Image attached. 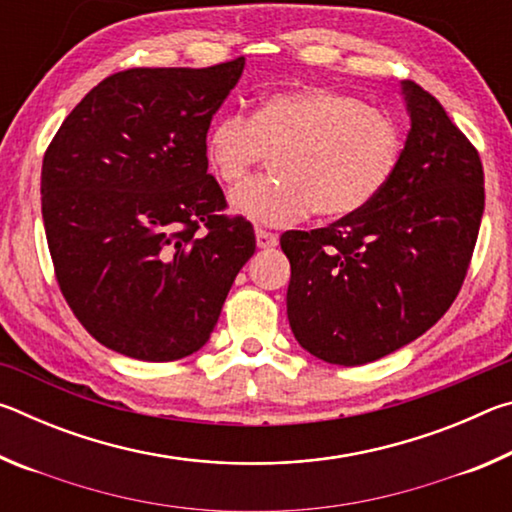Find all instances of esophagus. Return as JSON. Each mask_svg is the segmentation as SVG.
Here are the masks:
<instances>
[{
    "instance_id": "34e87169",
    "label": "esophagus",
    "mask_w": 512,
    "mask_h": 512,
    "mask_svg": "<svg viewBox=\"0 0 512 512\" xmlns=\"http://www.w3.org/2000/svg\"><path fill=\"white\" fill-rule=\"evenodd\" d=\"M255 239H257V246L264 250L277 246V235H273V232H268V230H262V228L255 230Z\"/></svg>"
}]
</instances>
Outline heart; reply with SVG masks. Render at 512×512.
Instances as JSON below:
<instances>
[{
	"mask_svg": "<svg viewBox=\"0 0 512 512\" xmlns=\"http://www.w3.org/2000/svg\"><path fill=\"white\" fill-rule=\"evenodd\" d=\"M402 149L388 112L325 88L268 94L250 117L225 112L205 137L207 167L230 187L271 153L273 171L232 194L239 214L264 225L359 214L391 185Z\"/></svg>",
	"mask_w": 512,
	"mask_h": 512,
	"instance_id": "b5f03b06",
	"label": "heart"
}]
</instances>
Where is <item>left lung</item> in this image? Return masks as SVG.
<instances>
[{
    "label": "left lung",
    "instance_id": "obj_1",
    "mask_svg": "<svg viewBox=\"0 0 512 512\" xmlns=\"http://www.w3.org/2000/svg\"><path fill=\"white\" fill-rule=\"evenodd\" d=\"M402 92L411 131L386 192L327 228L280 237L291 262V332L336 366L377 361L436 325L479 237V151L427 90L404 81Z\"/></svg>",
    "mask_w": 512,
    "mask_h": 512
}]
</instances>
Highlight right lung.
Listing matches in <instances>:
<instances>
[{
    "instance_id": "obj_1",
    "label": "right lung",
    "mask_w": 512,
    "mask_h": 512,
    "mask_svg": "<svg viewBox=\"0 0 512 512\" xmlns=\"http://www.w3.org/2000/svg\"><path fill=\"white\" fill-rule=\"evenodd\" d=\"M246 58L133 67L69 112L42 160V221L58 287L101 345L176 361L210 339L255 253L244 216L223 214L205 137Z\"/></svg>"
}]
</instances>
